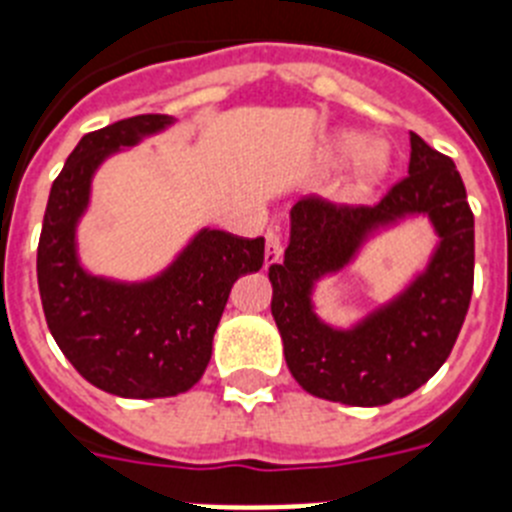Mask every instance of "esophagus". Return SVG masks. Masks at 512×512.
Segmentation results:
<instances>
[{"instance_id": "esophagus-1", "label": "esophagus", "mask_w": 512, "mask_h": 512, "mask_svg": "<svg viewBox=\"0 0 512 512\" xmlns=\"http://www.w3.org/2000/svg\"><path fill=\"white\" fill-rule=\"evenodd\" d=\"M279 259H282V238H279V233L269 230L266 233V266L277 264Z\"/></svg>"}]
</instances>
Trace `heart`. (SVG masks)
<instances>
[{"label":"heart","mask_w":512,"mask_h":512,"mask_svg":"<svg viewBox=\"0 0 512 512\" xmlns=\"http://www.w3.org/2000/svg\"><path fill=\"white\" fill-rule=\"evenodd\" d=\"M351 156H354V166L338 184V197L343 202H364L390 171V153L379 143H364V138L351 130H343L328 140L325 164H338Z\"/></svg>","instance_id":"obj_1"}]
</instances>
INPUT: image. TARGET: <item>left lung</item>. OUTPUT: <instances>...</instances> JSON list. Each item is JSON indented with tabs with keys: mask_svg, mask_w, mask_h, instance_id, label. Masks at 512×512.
<instances>
[{
	"mask_svg": "<svg viewBox=\"0 0 512 512\" xmlns=\"http://www.w3.org/2000/svg\"><path fill=\"white\" fill-rule=\"evenodd\" d=\"M425 214L439 235L429 266L354 329L317 318L311 289L353 260L377 229ZM271 315L289 372L305 392L377 408L415 392L449 359L474 287V215L454 161L410 133L408 176L374 207L305 197L289 212V246L269 266Z\"/></svg>",
	"mask_w": 512,
	"mask_h": 512,
	"instance_id": "1",
	"label": "left lung"
}]
</instances>
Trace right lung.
Wrapping results in <instances>:
<instances>
[{
    "label": "right lung",
    "instance_id": "right-lung-1",
    "mask_svg": "<svg viewBox=\"0 0 512 512\" xmlns=\"http://www.w3.org/2000/svg\"><path fill=\"white\" fill-rule=\"evenodd\" d=\"M171 122L135 115L84 135L53 182L38 243L40 300L58 348L94 387L135 400L182 395L200 382L235 279L264 264V238L202 228L146 282L94 277L81 266L76 225L94 171Z\"/></svg>",
    "mask_w": 512,
    "mask_h": 512
}]
</instances>
